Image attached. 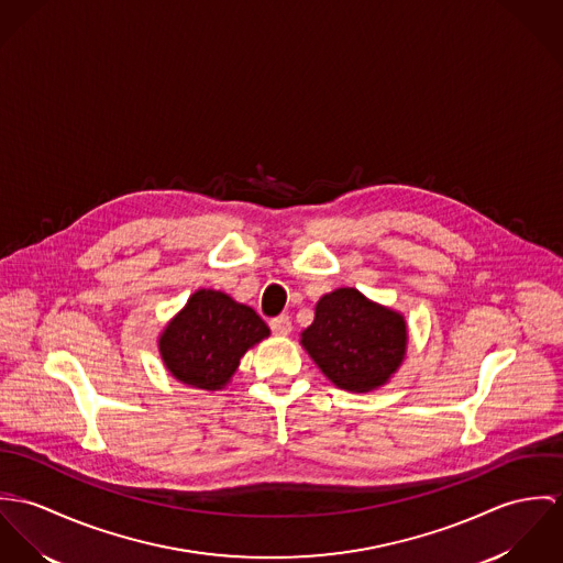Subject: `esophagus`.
Returning a JSON list of instances; mask_svg holds the SVG:
<instances>
[{
  "mask_svg": "<svg viewBox=\"0 0 563 563\" xmlns=\"http://www.w3.org/2000/svg\"><path fill=\"white\" fill-rule=\"evenodd\" d=\"M269 328H272V332L274 334H289L291 332V319H289V314H278V317H274V319H269Z\"/></svg>",
  "mask_w": 563,
  "mask_h": 563,
  "instance_id": "esophagus-1",
  "label": "esophagus"
}]
</instances>
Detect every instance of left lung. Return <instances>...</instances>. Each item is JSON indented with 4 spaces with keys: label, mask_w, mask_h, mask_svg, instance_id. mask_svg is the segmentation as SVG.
<instances>
[{
    "label": "left lung",
    "mask_w": 563,
    "mask_h": 563,
    "mask_svg": "<svg viewBox=\"0 0 563 563\" xmlns=\"http://www.w3.org/2000/svg\"><path fill=\"white\" fill-rule=\"evenodd\" d=\"M406 321L377 307L356 289H336L317 302L302 345L317 367L339 388L374 390L399 367L406 354Z\"/></svg>",
    "instance_id": "8db88e82"
}]
</instances>
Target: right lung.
I'll use <instances>...</instances> for the list:
<instances>
[{
  "label": "right lung",
  "instance_id": "obj_1",
  "mask_svg": "<svg viewBox=\"0 0 563 563\" xmlns=\"http://www.w3.org/2000/svg\"><path fill=\"white\" fill-rule=\"evenodd\" d=\"M269 334L265 321L222 291L200 289L164 330L159 352L168 372L196 388H222L246 350Z\"/></svg>",
  "mask_w": 563,
  "mask_h": 563
}]
</instances>
